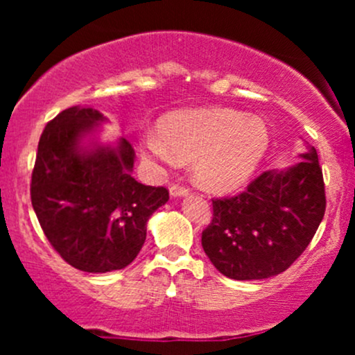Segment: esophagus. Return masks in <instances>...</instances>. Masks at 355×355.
Masks as SVG:
<instances>
[{
    "label": "esophagus",
    "instance_id": "obj_1",
    "mask_svg": "<svg viewBox=\"0 0 355 355\" xmlns=\"http://www.w3.org/2000/svg\"><path fill=\"white\" fill-rule=\"evenodd\" d=\"M189 189L183 185H178V183H175V185L170 187V197L177 198V197H187L189 195Z\"/></svg>",
    "mask_w": 355,
    "mask_h": 355
}]
</instances>
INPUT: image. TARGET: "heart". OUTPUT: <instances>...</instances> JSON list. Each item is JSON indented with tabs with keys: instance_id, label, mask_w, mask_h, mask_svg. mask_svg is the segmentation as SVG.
<instances>
[{
	"instance_id": "obj_1",
	"label": "heart",
	"mask_w": 355,
	"mask_h": 355,
	"mask_svg": "<svg viewBox=\"0 0 355 355\" xmlns=\"http://www.w3.org/2000/svg\"><path fill=\"white\" fill-rule=\"evenodd\" d=\"M158 135L144 138L145 152L164 162L195 158V178L214 191H232L248 182L270 141L262 118L223 107L170 113L158 125Z\"/></svg>"
}]
</instances>
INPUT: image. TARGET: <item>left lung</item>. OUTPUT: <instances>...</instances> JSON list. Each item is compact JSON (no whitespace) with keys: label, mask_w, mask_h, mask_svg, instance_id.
<instances>
[{"label":"left lung","mask_w":355,"mask_h":355,"mask_svg":"<svg viewBox=\"0 0 355 355\" xmlns=\"http://www.w3.org/2000/svg\"><path fill=\"white\" fill-rule=\"evenodd\" d=\"M285 170H267L243 193L218 198L202 247L220 274L260 280L282 274L307 248L325 214L315 148Z\"/></svg>","instance_id":"1"}]
</instances>
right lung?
Instances as JSON below:
<instances>
[{
    "mask_svg": "<svg viewBox=\"0 0 355 355\" xmlns=\"http://www.w3.org/2000/svg\"><path fill=\"white\" fill-rule=\"evenodd\" d=\"M107 121L98 110L71 107L44 126L31 175V205L50 243L71 267L92 274L135 260L146 222L168 202L165 187L132 177L135 150L95 140Z\"/></svg>",
    "mask_w": 355,
    "mask_h": 355,
    "instance_id": "obj_1",
    "label": "right lung"
}]
</instances>
